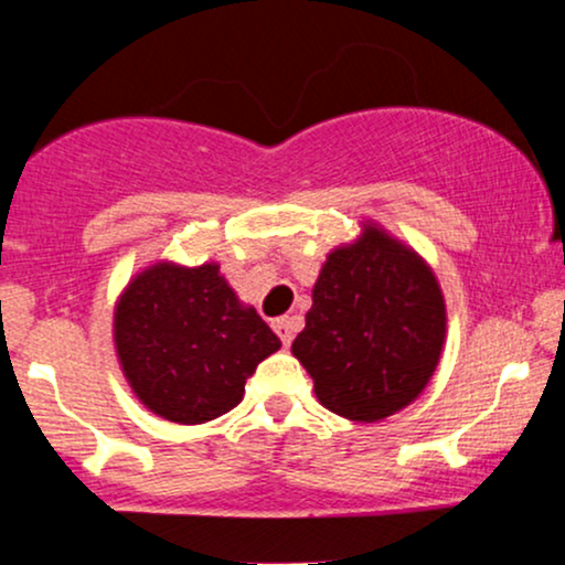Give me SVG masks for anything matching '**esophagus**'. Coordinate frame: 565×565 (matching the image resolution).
I'll use <instances>...</instances> for the list:
<instances>
[{
	"instance_id": "obj_1",
	"label": "esophagus",
	"mask_w": 565,
	"mask_h": 565,
	"mask_svg": "<svg viewBox=\"0 0 565 565\" xmlns=\"http://www.w3.org/2000/svg\"><path fill=\"white\" fill-rule=\"evenodd\" d=\"M274 332L278 334V340L284 342V348L291 345V337L297 332V321L289 319V316H284V319H276L274 321Z\"/></svg>"
}]
</instances>
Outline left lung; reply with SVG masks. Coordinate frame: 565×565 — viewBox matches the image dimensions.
I'll list each match as a JSON object with an SVG mask.
<instances>
[{"instance_id":"left-lung-1","label":"left lung","mask_w":565,"mask_h":565,"mask_svg":"<svg viewBox=\"0 0 565 565\" xmlns=\"http://www.w3.org/2000/svg\"><path fill=\"white\" fill-rule=\"evenodd\" d=\"M444 340L446 305L430 265L369 223L323 263L291 353L329 412L377 423L425 391Z\"/></svg>"}]
</instances>
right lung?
Masks as SVG:
<instances>
[{"label": "right lung", "instance_id": "add662e5", "mask_svg": "<svg viewBox=\"0 0 565 565\" xmlns=\"http://www.w3.org/2000/svg\"><path fill=\"white\" fill-rule=\"evenodd\" d=\"M114 342L135 395L178 425L231 412L257 364L281 348L215 263H157L135 276L116 302Z\"/></svg>", "mask_w": 565, "mask_h": 565}]
</instances>
